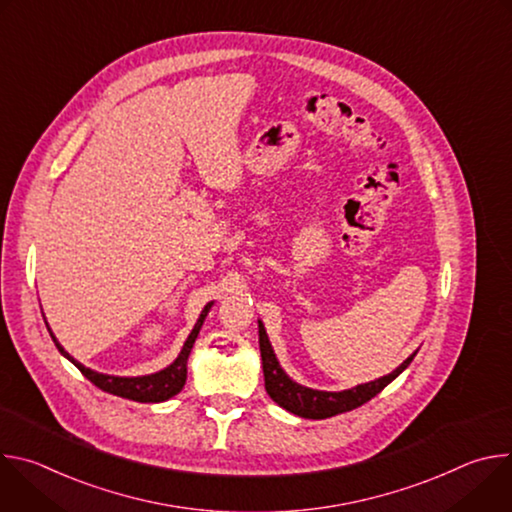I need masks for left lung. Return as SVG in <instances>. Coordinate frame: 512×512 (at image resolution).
<instances>
[{
    "instance_id": "left-lung-1",
    "label": "left lung",
    "mask_w": 512,
    "mask_h": 512,
    "mask_svg": "<svg viewBox=\"0 0 512 512\" xmlns=\"http://www.w3.org/2000/svg\"><path fill=\"white\" fill-rule=\"evenodd\" d=\"M259 350H261V362H263L265 391L269 393V397L285 411L306 417V419L334 417L338 413L352 411L367 401H371L375 395H379L391 381H395L409 367V362L417 354V350H415L407 360H403L399 364L393 373H389L377 381L356 385L352 389L336 393V391L308 389V387L298 385L296 381H291L285 375V371L279 367L277 356L271 348V342H269L267 332L261 322H259Z\"/></svg>"
}]
</instances>
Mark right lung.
Wrapping results in <instances>:
<instances>
[{"label": "right lung", "mask_w": 512, "mask_h": 512, "mask_svg": "<svg viewBox=\"0 0 512 512\" xmlns=\"http://www.w3.org/2000/svg\"><path fill=\"white\" fill-rule=\"evenodd\" d=\"M212 302L204 306L198 322L194 324L190 336L186 338L178 358L170 364V367H166L164 371L160 373H154V375H145V377H113V375H103V373H97V371H91L87 369L85 364H81L79 360L72 358L56 340V336L52 334V330L48 328L56 348L60 350L62 356H66L75 367L93 383L97 385L101 391L105 393H111V395H117V397H123V399H131V401H137V403H162V401H168L170 397L178 395L186 383V362H188V356H190V350L194 346V340L202 328V322L210 310ZM46 322V320H44ZM48 326V324H46Z\"/></svg>", "instance_id": "1"}]
</instances>
